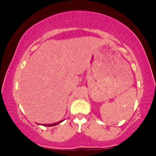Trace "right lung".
I'll return each mask as SVG.
<instances>
[{"label": "right lung", "instance_id": "obj_1", "mask_svg": "<svg viewBox=\"0 0 156 156\" xmlns=\"http://www.w3.org/2000/svg\"><path fill=\"white\" fill-rule=\"evenodd\" d=\"M62 121H60V122H56V123H53V124H52V125H44V126H54V125H58V124H59L60 122H62Z\"/></svg>", "mask_w": 156, "mask_h": 156}]
</instances>
